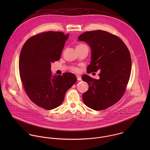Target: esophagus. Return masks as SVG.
I'll list each match as a JSON object with an SVG mask.
<instances>
[{
    "mask_svg": "<svg viewBox=\"0 0 150 150\" xmlns=\"http://www.w3.org/2000/svg\"><path fill=\"white\" fill-rule=\"evenodd\" d=\"M77 80H78V81H81V79L80 76L77 75Z\"/></svg>",
    "mask_w": 150,
    "mask_h": 150,
    "instance_id": "esophagus-1",
    "label": "esophagus"
}]
</instances>
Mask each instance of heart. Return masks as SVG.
I'll return each instance as SVG.
<instances>
[{"mask_svg":"<svg viewBox=\"0 0 150 150\" xmlns=\"http://www.w3.org/2000/svg\"><path fill=\"white\" fill-rule=\"evenodd\" d=\"M84 45H85V44H79V45H77L76 48L80 47H83V46H84ZM71 70L73 71L76 72V73H79V72L80 71V69H79L78 67H71Z\"/></svg>","mask_w":150,"mask_h":150,"instance_id":"1","label":"heart"}]
</instances>
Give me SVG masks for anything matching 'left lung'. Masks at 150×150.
<instances>
[{
    "instance_id": "8db88e82",
    "label": "left lung",
    "mask_w": 150,
    "mask_h": 150,
    "mask_svg": "<svg viewBox=\"0 0 150 150\" xmlns=\"http://www.w3.org/2000/svg\"><path fill=\"white\" fill-rule=\"evenodd\" d=\"M78 39L91 49L87 73L100 71L99 80L87 74L82 76L89 86L83 95V102L95 110L106 109L119 101L125 93L132 68L128 48L120 38L101 30L86 32Z\"/></svg>"
}]
</instances>
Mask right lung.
<instances>
[{"label": "right lung", "mask_w": 150, "mask_h": 150, "mask_svg": "<svg viewBox=\"0 0 150 150\" xmlns=\"http://www.w3.org/2000/svg\"><path fill=\"white\" fill-rule=\"evenodd\" d=\"M69 36L61 32H43L29 38L22 48L19 70L23 86L29 99L45 110L59 106L77 81L73 73L52 76L51 71V64L60 59Z\"/></svg>", "instance_id": "obj_1"}]
</instances>
